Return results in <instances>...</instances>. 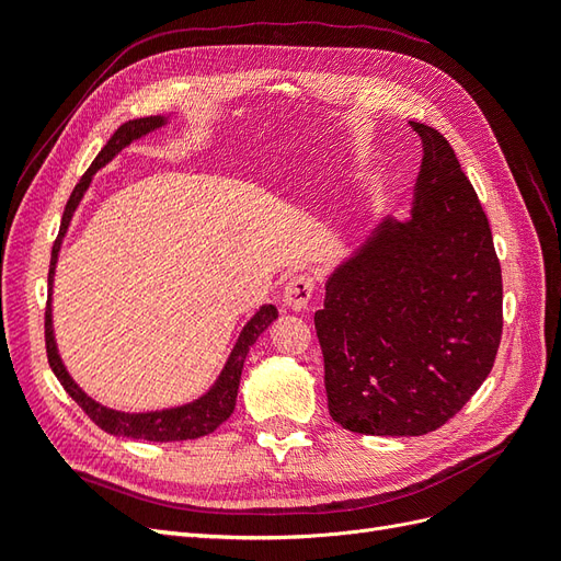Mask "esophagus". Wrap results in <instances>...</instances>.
<instances>
[{
    "label": "esophagus",
    "instance_id": "34e87169",
    "mask_svg": "<svg viewBox=\"0 0 561 561\" xmlns=\"http://www.w3.org/2000/svg\"><path fill=\"white\" fill-rule=\"evenodd\" d=\"M313 290H316V280L311 274H295L290 280L285 283L283 287V301L287 304V307L295 309V311H301L309 307V301L313 297Z\"/></svg>",
    "mask_w": 561,
    "mask_h": 561
}]
</instances>
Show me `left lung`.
Instances as JSON below:
<instances>
[{
    "label": "left lung",
    "mask_w": 561,
    "mask_h": 561,
    "mask_svg": "<svg viewBox=\"0 0 561 561\" xmlns=\"http://www.w3.org/2000/svg\"><path fill=\"white\" fill-rule=\"evenodd\" d=\"M423 159L410 222L386 219L325 285L316 334L330 416L365 435H426L494 367L503 280L489 219L443 133L410 122Z\"/></svg>",
    "instance_id": "8db88e82"
}]
</instances>
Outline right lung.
I'll return each instance as SVG.
<instances>
[{"mask_svg": "<svg viewBox=\"0 0 561 561\" xmlns=\"http://www.w3.org/2000/svg\"><path fill=\"white\" fill-rule=\"evenodd\" d=\"M165 118L163 116H145V118H133V122H126L124 126H118L116 133L110 138V142L100 149V154L95 157V161L91 163V168L83 178L79 180V184L75 186V192L67 201L65 213H62V222H60V231L58 239L54 243V250H50V266H48V287L54 283V271H56V260H58V250L62 243V236L70 227V219L79 206V201L83 196V192L89 190L91 178L95 171H100L105 163H110L118 151H122L126 145H130L133 140L142 138L145 133L154 130L159 126H163ZM278 311L274 304H266L257 311L248 325L243 328L239 342H236L229 363L225 365V371L219 375L217 383L208 390L206 396L201 400L184 404V407H175V410H163V412H147V414H126V412H114L107 410V407L98 404L95 400H91L83 390L70 379L67 375L65 365L60 363V355L56 348V339H54V328H50V290H48V301H46V316H44V339H46V358L54 375L58 377L60 386L67 390L83 412L89 414V419L95 423L98 428H103L110 435H122V437H133V439H149V443H175V439H194V437H203L213 433L219 423H225L233 407H236V396H239V383H241V371H243V363L245 355L250 351V346L257 342V336L276 320Z\"/></svg>", "mask_w": 561, "mask_h": 561, "instance_id": "1", "label": "right lung"}]
</instances>
